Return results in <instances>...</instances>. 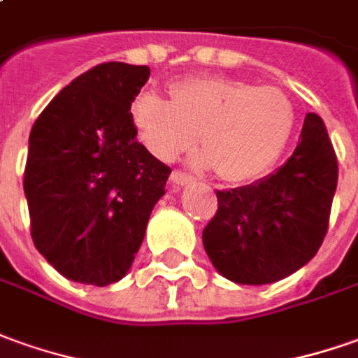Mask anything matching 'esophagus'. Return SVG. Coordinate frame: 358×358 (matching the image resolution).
Masks as SVG:
<instances>
[{"instance_id": "esophagus-1", "label": "esophagus", "mask_w": 358, "mask_h": 358, "mask_svg": "<svg viewBox=\"0 0 358 358\" xmlns=\"http://www.w3.org/2000/svg\"><path fill=\"white\" fill-rule=\"evenodd\" d=\"M171 183H173L175 187H185V185L194 183V179L191 175H185L181 173V171H173V173H171Z\"/></svg>"}]
</instances>
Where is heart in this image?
Returning a JSON list of instances; mask_svg holds the SVG:
<instances>
[{"mask_svg":"<svg viewBox=\"0 0 358 358\" xmlns=\"http://www.w3.org/2000/svg\"><path fill=\"white\" fill-rule=\"evenodd\" d=\"M171 101L144 91L130 117L140 142L155 157L171 162L194 142L191 164L212 169L228 183L267 173L294 130V107L277 87H255L230 78H187L169 90ZM197 132L194 133V130Z\"/></svg>","mask_w":358,"mask_h":358,"instance_id":"heart-1","label":"heart"}]
</instances>
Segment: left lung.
Wrapping results in <instances>:
<instances>
[{"mask_svg": "<svg viewBox=\"0 0 358 358\" xmlns=\"http://www.w3.org/2000/svg\"><path fill=\"white\" fill-rule=\"evenodd\" d=\"M337 157L322 118L308 113L292 155L267 177L216 191L203 230L214 268L238 285H271L314 257L327 231Z\"/></svg>", "mask_w": 358, "mask_h": 358, "instance_id": "left-lung-1", "label": "left lung"}]
</instances>
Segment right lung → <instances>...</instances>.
<instances>
[{"label":"right lung","mask_w":358,"mask_h":358,"mask_svg":"<svg viewBox=\"0 0 358 358\" xmlns=\"http://www.w3.org/2000/svg\"><path fill=\"white\" fill-rule=\"evenodd\" d=\"M148 66L99 64L33 124L24 196L34 248L73 282L108 287L128 273L171 169L136 140L130 107Z\"/></svg>","instance_id":"right-lung-1"}]
</instances>
